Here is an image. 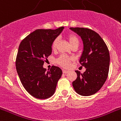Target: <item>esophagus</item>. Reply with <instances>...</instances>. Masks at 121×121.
<instances>
[{
	"label": "esophagus",
	"mask_w": 121,
	"mask_h": 121,
	"mask_svg": "<svg viewBox=\"0 0 121 121\" xmlns=\"http://www.w3.org/2000/svg\"><path fill=\"white\" fill-rule=\"evenodd\" d=\"M62 71H63V73H64V74H66V73H67L68 72V70H62Z\"/></svg>",
	"instance_id": "1"
}]
</instances>
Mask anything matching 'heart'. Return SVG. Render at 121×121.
<instances>
[{"label": "heart", "mask_w": 121, "mask_h": 121, "mask_svg": "<svg viewBox=\"0 0 121 121\" xmlns=\"http://www.w3.org/2000/svg\"><path fill=\"white\" fill-rule=\"evenodd\" d=\"M67 38L71 47L74 45H79V39L76 35L70 34V35H67ZM57 43H58V39H54V41L53 42V43H52V48H53V50H55L56 48ZM73 59L72 57H68V56L65 55H62L57 59V63L59 64L60 65H61L62 67H64V68H68L70 65V62H71V60H73Z\"/></svg>", "instance_id": "obj_1"}]
</instances>
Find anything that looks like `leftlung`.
Returning <instances> with one entry per match:
<instances>
[{
    "instance_id": "obj_1",
    "label": "left lung",
    "mask_w": 121,
    "mask_h": 121,
    "mask_svg": "<svg viewBox=\"0 0 121 121\" xmlns=\"http://www.w3.org/2000/svg\"><path fill=\"white\" fill-rule=\"evenodd\" d=\"M82 39L83 51L79 62L86 68L84 73L76 70L77 79L72 83L76 92L84 96L94 95L106 81L110 54L106 44L96 32L85 28H70Z\"/></svg>"
}]
</instances>
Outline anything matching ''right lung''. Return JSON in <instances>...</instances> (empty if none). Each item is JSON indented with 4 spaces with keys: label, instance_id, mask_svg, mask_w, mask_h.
<instances>
[{
    "label": "right lung",
    "instance_id": "add662e5",
    "mask_svg": "<svg viewBox=\"0 0 121 121\" xmlns=\"http://www.w3.org/2000/svg\"><path fill=\"white\" fill-rule=\"evenodd\" d=\"M64 28L36 30L19 45L16 60L17 72L25 89L37 99L52 96L62 74L59 67L52 66L47 71L43 65L51 54L53 42Z\"/></svg>",
    "mask_w": 121,
    "mask_h": 121
}]
</instances>
